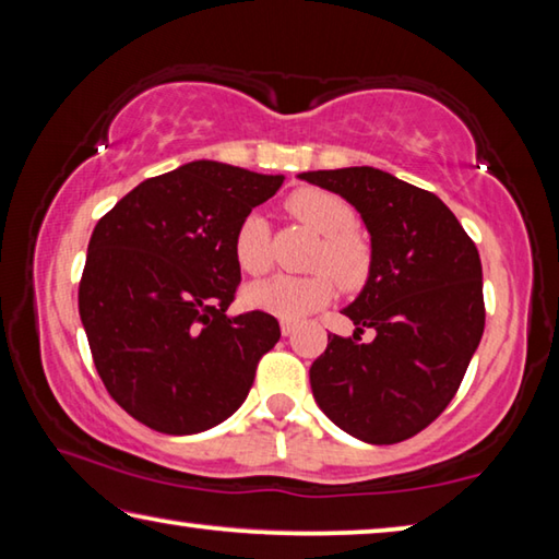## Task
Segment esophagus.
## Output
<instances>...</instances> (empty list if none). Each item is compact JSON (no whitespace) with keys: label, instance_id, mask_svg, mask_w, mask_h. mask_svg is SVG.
<instances>
[{"label":"esophagus","instance_id":"1","mask_svg":"<svg viewBox=\"0 0 559 559\" xmlns=\"http://www.w3.org/2000/svg\"><path fill=\"white\" fill-rule=\"evenodd\" d=\"M281 333H283V337H290L293 333H296V323H286V320H283Z\"/></svg>","mask_w":559,"mask_h":559}]
</instances>
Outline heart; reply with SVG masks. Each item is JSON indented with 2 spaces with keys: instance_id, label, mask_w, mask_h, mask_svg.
<instances>
[{
  "instance_id": "heart-1",
  "label": "heart",
  "mask_w": 559,
  "mask_h": 559,
  "mask_svg": "<svg viewBox=\"0 0 559 559\" xmlns=\"http://www.w3.org/2000/svg\"><path fill=\"white\" fill-rule=\"evenodd\" d=\"M286 206L300 224L323 236L316 253V269L333 272L340 286L347 290L365 286L372 271V249L362 236L353 231L357 222L353 206L325 189L313 187L293 192ZM234 257L246 273H263L271 266V231L269 222L259 212L246 214L241 219L234 236ZM329 274L324 271L313 276L278 273L246 286L243 302L259 313L298 323L333 300L335 280Z\"/></svg>"
}]
</instances>
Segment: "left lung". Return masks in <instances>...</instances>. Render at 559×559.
<instances>
[{"instance_id": "8db88e82", "label": "left lung", "mask_w": 559, "mask_h": 559, "mask_svg": "<svg viewBox=\"0 0 559 559\" xmlns=\"http://www.w3.org/2000/svg\"><path fill=\"white\" fill-rule=\"evenodd\" d=\"M343 197L370 234L372 271L343 308L353 337L328 335L310 386L330 421L365 443H396L447 409L486 325L476 243L437 194L374 167L300 173ZM365 326L376 330L362 344Z\"/></svg>"}]
</instances>
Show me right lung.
Here are the masks:
<instances>
[{
	"label": "right lung",
	"instance_id": "add662e5",
	"mask_svg": "<svg viewBox=\"0 0 559 559\" xmlns=\"http://www.w3.org/2000/svg\"><path fill=\"white\" fill-rule=\"evenodd\" d=\"M283 179L197 159L140 182L96 224L79 313L103 384L132 419L189 437L249 396L281 328L259 310L226 313L241 281L234 236Z\"/></svg>",
	"mask_w": 559,
	"mask_h": 559
}]
</instances>
